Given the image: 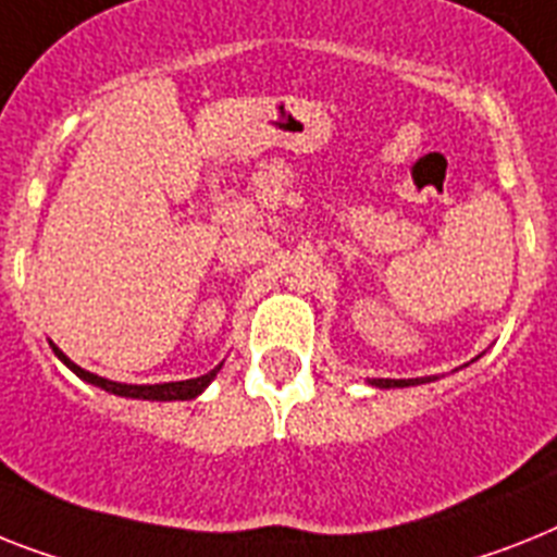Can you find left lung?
Returning a JSON list of instances; mask_svg holds the SVG:
<instances>
[{
  "instance_id": "8db88e82",
  "label": "left lung",
  "mask_w": 557,
  "mask_h": 557,
  "mask_svg": "<svg viewBox=\"0 0 557 557\" xmlns=\"http://www.w3.org/2000/svg\"><path fill=\"white\" fill-rule=\"evenodd\" d=\"M430 381H435V375H426V379H372L370 384L379 389H389V387H416V384H430Z\"/></svg>"
}]
</instances>
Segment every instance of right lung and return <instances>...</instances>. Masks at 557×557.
<instances>
[{
	"mask_svg": "<svg viewBox=\"0 0 557 557\" xmlns=\"http://www.w3.org/2000/svg\"><path fill=\"white\" fill-rule=\"evenodd\" d=\"M50 347H53V352H57L59 361H62L67 370L76 372L82 381H87V384H94V387L104 389V393H110V395H122V398H139V401H190V398H196V395H201L207 387H210V381L219 375V370H222V364H224L222 361V364L213 367V370L205 372V375H199V379L164 381V384H122V381H110V379H102V375H96V372H90V370H82V367L73 364L71 358L64 356V352L59 350L53 342H50Z\"/></svg>",
	"mask_w": 557,
	"mask_h": 557,
	"instance_id": "obj_1",
	"label": "right lung"
}]
</instances>
